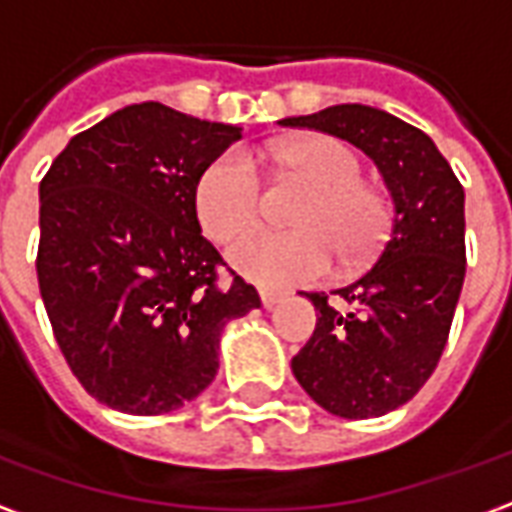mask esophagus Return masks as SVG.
<instances>
[{
	"label": "esophagus",
	"instance_id": "obj_1",
	"mask_svg": "<svg viewBox=\"0 0 512 512\" xmlns=\"http://www.w3.org/2000/svg\"><path fill=\"white\" fill-rule=\"evenodd\" d=\"M282 299H285V293H282V290L260 288V301H263V307H266V310H271V307H274V304H279Z\"/></svg>",
	"mask_w": 512,
	"mask_h": 512
}]
</instances>
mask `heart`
Returning a JSON list of instances; mask_svg holds the SVG:
<instances>
[{
  "mask_svg": "<svg viewBox=\"0 0 512 512\" xmlns=\"http://www.w3.org/2000/svg\"><path fill=\"white\" fill-rule=\"evenodd\" d=\"M277 167L310 180L315 191L293 211L299 230H260L246 235L263 216V180L252 158L224 150L208 161L194 186V208L205 233L230 249L233 266L268 288L307 285L332 268L373 260L392 230V205L367 186L362 158L334 136H307L271 147Z\"/></svg>",
  "mask_w": 512,
  "mask_h": 512,
  "instance_id": "obj_1",
  "label": "heart"
}]
</instances>
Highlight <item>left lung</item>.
Returning a JSON list of instances; mask_svg holds the SVG:
<instances>
[{
	"label": "left lung",
	"instance_id": "1",
	"mask_svg": "<svg viewBox=\"0 0 512 512\" xmlns=\"http://www.w3.org/2000/svg\"><path fill=\"white\" fill-rule=\"evenodd\" d=\"M282 126L362 147L392 191L395 219L376 266L334 290L348 310L332 307L326 293H304L318 323L290 362L304 392L329 414L381 417L425 386L450 337L466 277L461 180L428 134L373 106H329Z\"/></svg>",
	"mask_w": 512,
	"mask_h": 512
}]
</instances>
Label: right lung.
<instances>
[{"label":"right lung","instance_id":"add662e5","mask_svg":"<svg viewBox=\"0 0 512 512\" xmlns=\"http://www.w3.org/2000/svg\"><path fill=\"white\" fill-rule=\"evenodd\" d=\"M238 136L147 101L73 136L40 180L43 307L104 406L153 417L194 400L219 370L224 323L260 307L194 208L200 172Z\"/></svg>","mask_w":512,"mask_h":512}]
</instances>
